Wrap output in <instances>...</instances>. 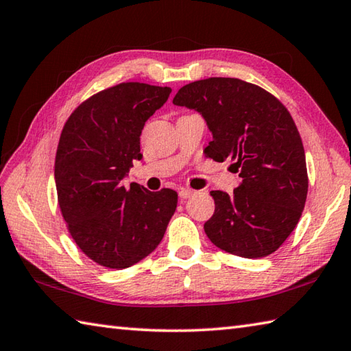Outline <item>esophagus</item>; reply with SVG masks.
I'll return each instance as SVG.
<instances>
[{"label":"esophagus","instance_id":"obj_1","mask_svg":"<svg viewBox=\"0 0 351 351\" xmlns=\"http://www.w3.org/2000/svg\"><path fill=\"white\" fill-rule=\"evenodd\" d=\"M195 195H196V191L191 190V189H181L180 190V197L181 199H187V197H191V196H195Z\"/></svg>","mask_w":351,"mask_h":351}]
</instances>
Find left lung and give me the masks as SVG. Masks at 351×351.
Here are the masks:
<instances>
[{
  "label": "left lung",
  "instance_id": "left-lung-1",
  "mask_svg": "<svg viewBox=\"0 0 351 351\" xmlns=\"http://www.w3.org/2000/svg\"><path fill=\"white\" fill-rule=\"evenodd\" d=\"M173 103L204 115L213 132L205 156L232 160L242 178L231 196L211 191L216 208L205 234L239 257L276 252L297 226L308 189L303 141L289 111L266 89L236 77L191 82Z\"/></svg>",
  "mask_w": 351,
  "mask_h": 351
}]
</instances>
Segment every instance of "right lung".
Wrapping results in <instances>:
<instances>
[{
	"instance_id": "right-lung-1",
	"label": "right lung",
	"mask_w": 351,
	"mask_h": 351,
	"mask_svg": "<svg viewBox=\"0 0 351 351\" xmlns=\"http://www.w3.org/2000/svg\"><path fill=\"white\" fill-rule=\"evenodd\" d=\"M170 93L123 82L82 101L62 129L54 160L58 204L75 245L100 266L125 269L147 257L176 210L175 190L121 182L141 158L144 123Z\"/></svg>"
}]
</instances>
